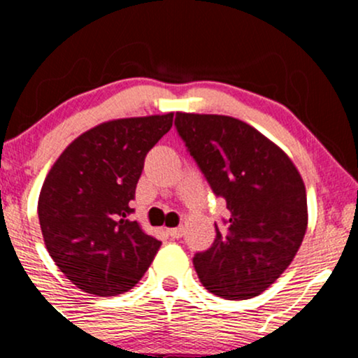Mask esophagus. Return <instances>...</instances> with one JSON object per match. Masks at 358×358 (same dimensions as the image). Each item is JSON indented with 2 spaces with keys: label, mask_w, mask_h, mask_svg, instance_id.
Returning a JSON list of instances; mask_svg holds the SVG:
<instances>
[{
  "label": "esophagus",
  "mask_w": 358,
  "mask_h": 358,
  "mask_svg": "<svg viewBox=\"0 0 358 358\" xmlns=\"http://www.w3.org/2000/svg\"><path fill=\"white\" fill-rule=\"evenodd\" d=\"M168 236L171 237V239H180V237L183 236V227H175V229H168Z\"/></svg>",
  "instance_id": "1"
}]
</instances>
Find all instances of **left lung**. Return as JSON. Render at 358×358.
Wrapping results in <instances>:
<instances>
[{"instance_id": "obj_1", "label": "left lung", "mask_w": 358, "mask_h": 358, "mask_svg": "<svg viewBox=\"0 0 358 358\" xmlns=\"http://www.w3.org/2000/svg\"><path fill=\"white\" fill-rule=\"evenodd\" d=\"M175 126L229 208L212 248L193 257L196 274L217 296H257L287 269L306 234L301 175L281 148L241 119L176 113Z\"/></svg>"}]
</instances>
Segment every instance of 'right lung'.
<instances>
[{
	"label": "right lung",
	"mask_w": 358,
	"mask_h": 358,
	"mask_svg": "<svg viewBox=\"0 0 358 358\" xmlns=\"http://www.w3.org/2000/svg\"><path fill=\"white\" fill-rule=\"evenodd\" d=\"M173 113L124 117L85 131L64 150L38 196L42 236L53 262L79 289L116 296L136 286L162 242L129 219L148 151Z\"/></svg>",
	"instance_id": "obj_1"
}]
</instances>
